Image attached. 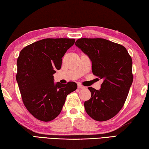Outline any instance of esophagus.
Masks as SVG:
<instances>
[{"label":"esophagus","mask_w":149,"mask_h":149,"mask_svg":"<svg viewBox=\"0 0 149 149\" xmlns=\"http://www.w3.org/2000/svg\"><path fill=\"white\" fill-rule=\"evenodd\" d=\"M77 87L78 88H85V86H83L82 85H81V84H77Z\"/></svg>","instance_id":"34e87169"}]
</instances>
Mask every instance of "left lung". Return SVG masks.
Returning <instances> with one entry per match:
<instances>
[{
    "label": "left lung",
    "mask_w": 149,
    "mask_h": 149,
    "mask_svg": "<svg viewBox=\"0 0 149 149\" xmlns=\"http://www.w3.org/2000/svg\"><path fill=\"white\" fill-rule=\"evenodd\" d=\"M75 45L90 58L93 74L103 79L100 90L88 87L86 112L95 120H109L122 109L133 82L131 56L123 45L103 38H80Z\"/></svg>",
    "instance_id": "obj_1"
}]
</instances>
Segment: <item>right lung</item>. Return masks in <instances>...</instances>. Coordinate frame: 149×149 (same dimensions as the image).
<instances>
[{
	"mask_svg": "<svg viewBox=\"0 0 149 149\" xmlns=\"http://www.w3.org/2000/svg\"><path fill=\"white\" fill-rule=\"evenodd\" d=\"M74 39L47 38L30 44L17 58L16 80L26 109L42 121L53 120L60 114L68 94L77 88L75 82L54 83L62 58Z\"/></svg>",
	"mask_w": 149,
	"mask_h": 149,
	"instance_id": "right-lung-1",
	"label": "right lung"
}]
</instances>
